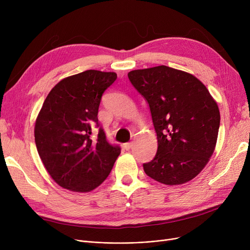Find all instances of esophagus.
I'll list each match as a JSON object with an SVG mask.
<instances>
[{
  "instance_id": "obj_1",
  "label": "esophagus",
  "mask_w": 250,
  "mask_h": 250,
  "mask_svg": "<svg viewBox=\"0 0 250 250\" xmlns=\"http://www.w3.org/2000/svg\"><path fill=\"white\" fill-rule=\"evenodd\" d=\"M133 145H134V143L133 142H129V143H125V144H124V148L125 149V150H129L130 148L133 147Z\"/></svg>"
}]
</instances>
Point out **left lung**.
<instances>
[{"label":"left lung","mask_w":250,"mask_h":250,"mask_svg":"<svg viewBox=\"0 0 250 250\" xmlns=\"http://www.w3.org/2000/svg\"><path fill=\"white\" fill-rule=\"evenodd\" d=\"M127 76L149 104L158 140L155 158L143 164L144 171L167 186L188 182L214 153L220 126L217 102L198 78L167 65Z\"/></svg>","instance_id":"8db88e82"}]
</instances>
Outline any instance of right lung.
Segmentation results:
<instances>
[{
    "instance_id": "add662e5",
    "label": "right lung",
    "mask_w": 250,
    "mask_h": 250,
    "mask_svg": "<svg viewBox=\"0 0 250 250\" xmlns=\"http://www.w3.org/2000/svg\"><path fill=\"white\" fill-rule=\"evenodd\" d=\"M113 72L88 70L60 81L39 111L34 137L46 171L60 187L89 192L107 178L121 148L106 141L99 127L98 108L103 92L115 80Z\"/></svg>"
}]
</instances>
